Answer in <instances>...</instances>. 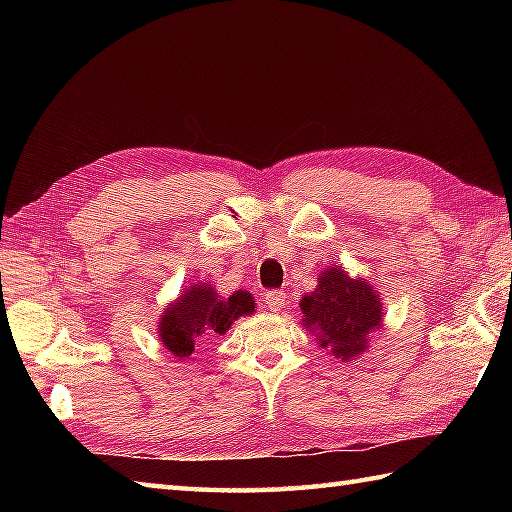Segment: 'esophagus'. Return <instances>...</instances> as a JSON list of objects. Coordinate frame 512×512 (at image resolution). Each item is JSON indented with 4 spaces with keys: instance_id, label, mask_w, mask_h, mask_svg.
Segmentation results:
<instances>
[{
    "instance_id": "esophagus-1",
    "label": "esophagus",
    "mask_w": 512,
    "mask_h": 512,
    "mask_svg": "<svg viewBox=\"0 0 512 512\" xmlns=\"http://www.w3.org/2000/svg\"><path fill=\"white\" fill-rule=\"evenodd\" d=\"M266 308L270 312H281V308L286 306V292L284 290H270L268 295L264 297Z\"/></svg>"
}]
</instances>
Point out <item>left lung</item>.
<instances>
[{
  "label": "left lung",
  "instance_id": "obj_1",
  "mask_svg": "<svg viewBox=\"0 0 512 512\" xmlns=\"http://www.w3.org/2000/svg\"><path fill=\"white\" fill-rule=\"evenodd\" d=\"M301 325L321 350L350 363L367 352L369 339L383 325V299L363 277L343 266L321 270L319 286L301 297Z\"/></svg>",
  "mask_w": 512,
  "mask_h": 512
}]
</instances>
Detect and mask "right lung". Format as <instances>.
Masks as SVG:
<instances>
[{
  "label": "right lung",
  "instance_id": "add662e5",
  "mask_svg": "<svg viewBox=\"0 0 512 512\" xmlns=\"http://www.w3.org/2000/svg\"><path fill=\"white\" fill-rule=\"evenodd\" d=\"M255 312L246 290L222 297L209 281H193L173 299L158 319V339L176 358H189L200 341L222 336L239 319Z\"/></svg>",
  "mask_w": 512,
  "mask_h": 512
}]
</instances>
